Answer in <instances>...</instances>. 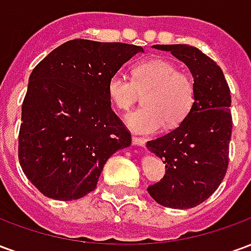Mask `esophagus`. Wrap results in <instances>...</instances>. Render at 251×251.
<instances>
[{
    "label": "esophagus",
    "instance_id": "obj_1",
    "mask_svg": "<svg viewBox=\"0 0 251 251\" xmlns=\"http://www.w3.org/2000/svg\"><path fill=\"white\" fill-rule=\"evenodd\" d=\"M131 141H133V145H138V147H145V144H147L145 138H140V137L136 136H133Z\"/></svg>",
    "mask_w": 251,
    "mask_h": 251
}]
</instances>
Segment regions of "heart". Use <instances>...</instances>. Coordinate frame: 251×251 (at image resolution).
<instances>
[{"mask_svg": "<svg viewBox=\"0 0 251 251\" xmlns=\"http://www.w3.org/2000/svg\"><path fill=\"white\" fill-rule=\"evenodd\" d=\"M140 94H145L144 107L127 115L126 124L136 133L153 134L164 125L174 129L184 122L194 109L196 84L191 74L160 57L136 64L133 79L117 72L107 80V95L121 111L130 109Z\"/></svg>", "mask_w": 251, "mask_h": 251, "instance_id": "heart-1", "label": "heart"}]
</instances>
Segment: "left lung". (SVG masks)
<instances>
[{"label": "left lung", "mask_w": 251, "mask_h": 251, "mask_svg": "<svg viewBox=\"0 0 251 251\" xmlns=\"http://www.w3.org/2000/svg\"><path fill=\"white\" fill-rule=\"evenodd\" d=\"M169 51L184 63L196 84L194 109L183 124L168 134L147 142L163 160L165 175L148 192L169 208H192L214 194L228 167L232 130L231 95L221 67L187 44L153 46Z\"/></svg>", "instance_id": "obj_1"}]
</instances>
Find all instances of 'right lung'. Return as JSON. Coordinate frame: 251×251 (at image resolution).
I'll list each match as a JSON object with an SVG mask.
<instances>
[{"mask_svg":"<svg viewBox=\"0 0 251 251\" xmlns=\"http://www.w3.org/2000/svg\"><path fill=\"white\" fill-rule=\"evenodd\" d=\"M142 47L75 39L47 55L29 76L21 107L19 160L32 184L56 200L97 188L130 131L111 110L107 80Z\"/></svg>","mask_w":251,"mask_h":251,"instance_id":"add662e5","label":"right lung"}]
</instances>
